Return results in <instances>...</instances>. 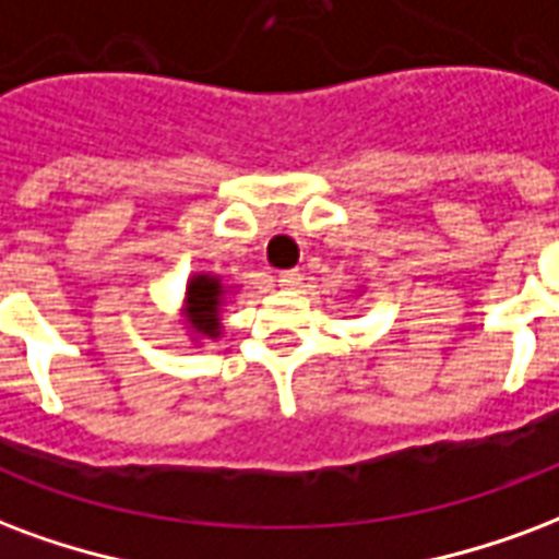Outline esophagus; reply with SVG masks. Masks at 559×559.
<instances>
[{
    "mask_svg": "<svg viewBox=\"0 0 559 559\" xmlns=\"http://www.w3.org/2000/svg\"><path fill=\"white\" fill-rule=\"evenodd\" d=\"M299 284H301L299 269H287V272H281L278 275V287H284V290H299Z\"/></svg>",
    "mask_w": 559,
    "mask_h": 559,
    "instance_id": "obj_1",
    "label": "esophagus"
}]
</instances>
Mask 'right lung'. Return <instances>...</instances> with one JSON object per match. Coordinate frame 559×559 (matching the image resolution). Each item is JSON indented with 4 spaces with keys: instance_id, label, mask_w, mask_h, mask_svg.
<instances>
[{
    "instance_id": "obj_1",
    "label": "right lung",
    "mask_w": 559,
    "mask_h": 559,
    "mask_svg": "<svg viewBox=\"0 0 559 559\" xmlns=\"http://www.w3.org/2000/svg\"><path fill=\"white\" fill-rule=\"evenodd\" d=\"M227 293L230 287L225 281L210 272H195L186 281L183 325L192 334V341H216L222 334V308H225Z\"/></svg>"
}]
</instances>
